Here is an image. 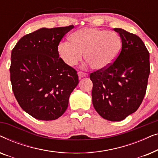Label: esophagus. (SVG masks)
<instances>
[{
    "label": "esophagus",
    "instance_id": "obj_1",
    "mask_svg": "<svg viewBox=\"0 0 158 158\" xmlns=\"http://www.w3.org/2000/svg\"><path fill=\"white\" fill-rule=\"evenodd\" d=\"M77 75H78L79 79H81V78H83V77H87L88 76L87 73L81 72V71H79V72L77 73Z\"/></svg>",
    "mask_w": 158,
    "mask_h": 158
}]
</instances>
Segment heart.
I'll use <instances>...</instances> for the list:
<instances>
[{"instance_id": "b5f03b06", "label": "heart", "mask_w": 158, "mask_h": 158, "mask_svg": "<svg viewBox=\"0 0 158 158\" xmlns=\"http://www.w3.org/2000/svg\"><path fill=\"white\" fill-rule=\"evenodd\" d=\"M70 42H61L58 52L64 63L74 66L83 57L96 70H103L113 63L119 52L122 40L117 33L96 28H83L73 33Z\"/></svg>"}]
</instances>
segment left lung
<instances>
[{
	"mask_svg": "<svg viewBox=\"0 0 158 158\" xmlns=\"http://www.w3.org/2000/svg\"><path fill=\"white\" fill-rule=\"evenodd\" d=\"M122 39V49L108 68L90 73L92 102L105 119L119 122L138 109L146 93L150 53L136 34L114 29Z\"/></svg>",
	"mask_w": 158,
	"mask_h": 158,
	"instance_id": "obj_1",
	"label": "left lung"
}]
</instances>
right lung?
Returning a JSON list of instances; mask_svg holds the SVG:
<instances>
[{
    "mask_svg": "<svg viewBox=\"0 0 158 158\" xmlns=\"http://www.w3.org/2000/svg\"><path fill=\"white\" fill-rule=\"evenodd\" d=\"M73 27L42 28L21 38L11 52L13 92L21 109L36 119L60 117L78 84L77 71L58 52L60 42Z\"/></svg>",
    "mask_w": 158,
    "mask_h": 158,
    "instance_id": "add662e5",
    "label": "right lung"
}]
</instances>
